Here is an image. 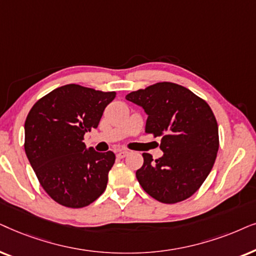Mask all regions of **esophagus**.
<instances>
[{
	"mask_svg": "<svg viewBox=\"0 0 256 256\" xmlns=\"http://www.w3.org/2000/svg\"><path fill=\"white\" fill-rule=\"evenodd\" d=\"M128 154V151H119L118 153H117V158H119V159H122V158H125L126 156Z\"/></svg>",
	"mask_w": 256,
	"mask_h": 256,
	"instance_id": "esophagus-1",
	"label": "esophagus"
}]
</instances>
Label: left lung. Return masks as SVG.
Here are the masks:
<instances>
[{"label": "left lung", "mask_w": 256, "mask_h": 256, "mask_svg": "<svg viewBox=\"0 0 256 256\" xmlns=\"http://www.w3.org/2000/svg\"><path fill=\"white\" fill-rule=\"evenodd\" d=\"M126 100L148 114L146 134L162 137L164 156L153 160L150 153H142L144 164L136 172L142 190L164 204L188 199L208 176L219 150L212 108L187 88L171 82L132 91Z\"/></svg>", "instance_id": "left-lung-1"}]
</instances>
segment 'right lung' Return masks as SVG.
Returning <instances> with one entry per match:
<instances>
[{
	"label": "right lung",
	"instance_id": "obj_1",
	"mask_svg": "<svg viewBox=\"0 0 256 256\" xmlns=\"http://www.w3.org/2000/svg\"><path fill=\"white\" fill-rule=\"evenodd\" d=\"M114 97V91L68 84L37 100L26 116V154L40 186L60 205L82 208L106 188L114 153L86 150L83 140Z\"/></svg>",
	"mask_w": 256,
	"mask_h": 256
}]
</instances>
